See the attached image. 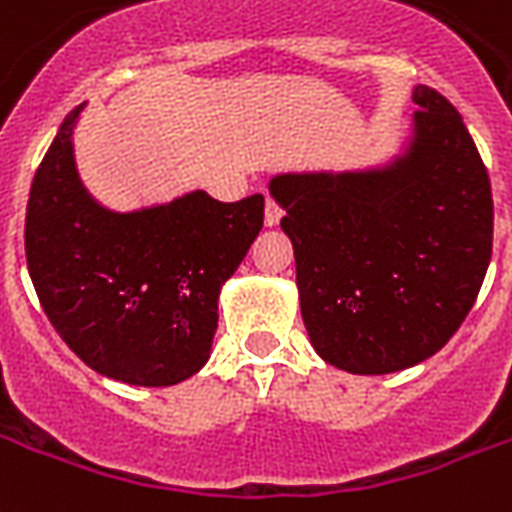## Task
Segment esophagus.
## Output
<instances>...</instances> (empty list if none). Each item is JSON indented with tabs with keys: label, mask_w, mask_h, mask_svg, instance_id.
Listing matches in <instances>:
<instances>
[{
	"label": "esophagus",
	"mask_w": 512,
	"mask_h": 512,
	"mask_svg": "<svg viewBox=\"0 0 512 512\" xmlns=\"http://www.w3.org/2000/svg\"><path fill=\"white\" fill-rule=\"evenodd\" d=\"M282 214H285V211H282V206H279V203H276V200L268 195V200H266V225L268 227L279 225Z\"/></svg>",
	"instance_id": "34e87169"
}]
</instances>
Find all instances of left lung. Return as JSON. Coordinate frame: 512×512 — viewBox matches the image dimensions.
<instances>
[{
    "mask_svg": "<svg viewBox=\"0 0 512 512\" xmlns=\"http://www.w3.org/2000/svg\"><path fill=\"white\" fill-rule=\"evenodd\" d=\"M412 100L415 140L393 168L271 181L309 339L352 374L399 372L442 350L491 260L494 200L478 146L437 89L418 86Z\"/></svg>",
    "mask_w": 512,
    "mask_h": 512,
    "instance_id": "obj_1",
    "label": "left lung"
}]
</instances>
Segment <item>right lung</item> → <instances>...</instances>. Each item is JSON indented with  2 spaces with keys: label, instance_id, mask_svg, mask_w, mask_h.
Listing matches in <instances>:
<instances>
[{
  "label": "right lung",
  "instance_id": "1",
  "mask_svg": "<svg viewBox=\"0 0 512 512\" xmlns=\"http://www.w3.org/2000/svg\"><path fill=\"white\" fill-rule=\"evenodd\" d=\"M67 113L34 173L26 266L40 306L94 372L176 385L203 369L217 298L263 227V195L219 203L192 192L170 206L111 214L83 192Z\"/></svg>",
  "mask_w": 512,
  "mask_h": 512
}]
</instances>
